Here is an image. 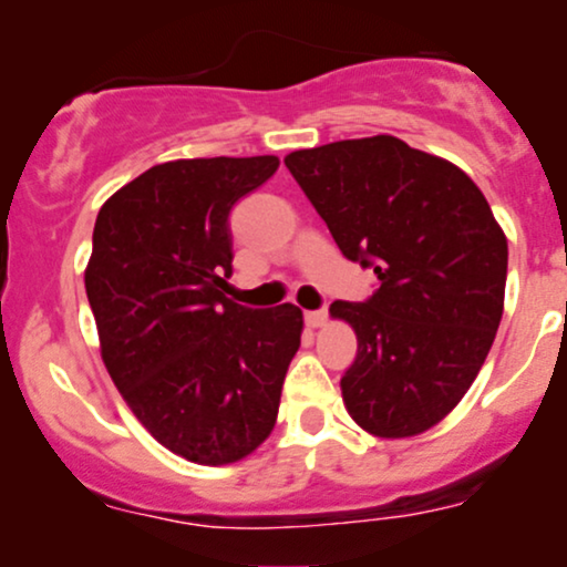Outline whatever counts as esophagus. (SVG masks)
Masks as SVG:
<instances>
[{
	"instance_id": "1",
	"label": "esophagus",
	"mask_w": 567,
	"mask_h": 567,
	"mask_svg": "<svg viewBox=\"0 0 567 567\" xmlns=\"http://www.w3.org/2000/svg\"><path fill=\"white\" fill-rule=\"evenodd\" d=\"M303 320H306V324H309V328H322V324L328 322V311H324V309H320V311H306Z\"/></svg>"
}]
</instances>
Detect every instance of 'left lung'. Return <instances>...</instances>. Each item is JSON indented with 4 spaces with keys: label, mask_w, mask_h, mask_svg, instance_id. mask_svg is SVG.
<instances>
[{
    "label": "left lung",
    "mask_w": 567,
    "mask_h": 567,
    "mask_svg": "<svg viewBox=\"0 0 567 567\" xmlns=\"http://www.w3.org/2000/svg\"><path fill=\"white\" fill-rule=\"evenodd\" d=\"M285 165L349 261L379 290L336 301L357 357L343 405L373 437H415L470 392L504 315L506 234L453 162L394 135L301 148Z\"/></svg>",
    "instance_id": "left-lung-1"
}]
</instances>
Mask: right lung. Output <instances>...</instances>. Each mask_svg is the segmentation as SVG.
I'll return each mask as SVG.
<instances>
[{"label":"right lung","mask_w":567,"mask_h":567,"mask_svg":"<svg viewBox=\"0 0 567 567\" xmlns=\"http://www.w3.org/2000/svg\"><path fill=\"white\" fill-rule=\"evenodd\" d=\"M279 159H175L148 167L103 202L84 290L101 357L135 419L175 455L237 464L269 437L298 306L252 311L224 296L229 213Z\"/></svg>","instance_id":"add662e5"}]
</instances>
